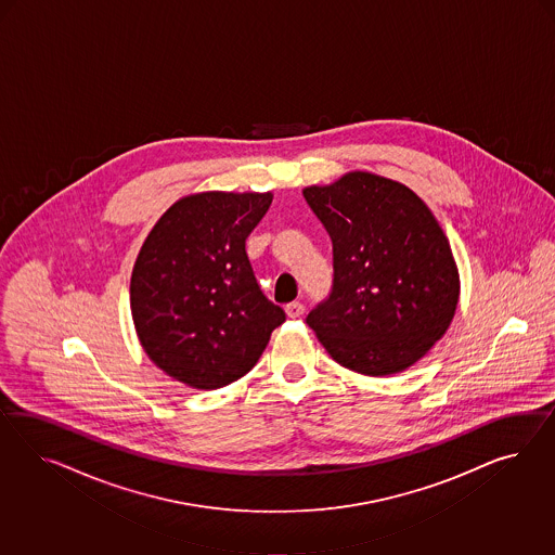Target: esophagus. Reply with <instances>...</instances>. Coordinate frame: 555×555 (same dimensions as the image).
Returning <instances> with one entry per match:
<instances>
[{
    "label": "esophagus",
    "instance_id": "obj_1",
    "mask_svg": "<svg viewBox=\"0 0 555 555\" xmlns=\"http://www.w3.org/2000/svg\"><path fill=\"white\" fill-rule=\"evenodd\" d=\"M285 311L291 320H297V318H301L302 313H305V307H302L301 302H288Z\"/></svg>",
    "mask_w": 555,
    "mask_h": 555
}]
</instances>
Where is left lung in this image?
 Segmentation results:
<instances>
[{"label": "left lung", "mask_w": 555, "mask_h": 555, "mask_svg": "<svg viewBox=\"0 0 555 555\" xmlns=\"http://www.w3.org/2000/svg\"><path fill=\"white\" fill-rule=\"evenodd\" d=\"M334 244V288L307 325L341 364L366 376L413 366L454 320L460 274L439 221L415 191L352 170L302 189Z\"/></svg>", "instance_id": "obj_1"}]
</instances>
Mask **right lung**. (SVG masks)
Listing matches in <instances>:
<instances>
[{"mask_svg": "<svg viewBox=\"0 0 555 555\" xmlns=\"http://www.w3.org/2000/svg\"><path fill=\"white\" fill-rule=\"evenodd\" d=\"M270 203V191L186 195L138 253L130 281L135 334L152 362L186 387L214 390L242 378L285 321L246 254V237Z\"/></svg>", "mask_w": 555, "mask_h": 555, "instance_id": "right-lung-1", "label": "right lung"}]
</instances>
